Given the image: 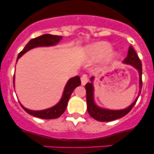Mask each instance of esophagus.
I'll return each mask as SVG.
<instances>
[{
    "instance_id": "34e87169",
    "label": "esophagus",
    "mask_w": 154,
    "mask_h": 154,
    "mask_svg": "<svg viewBox=\"0 0 154 154\" xmlns=\"http://www.w3.org/2000/svg\"><path fill=\"white\" fill-rule=\"evenodd\" d=\"M80 80H81L82 85H85L87 82H88V77H87V75H86V74H84V75L80 77Z\"/></svg>"
}]
</instances>
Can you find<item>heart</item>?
<instances>
[{
	"instance_id": "obj_1",
	"label": "heart",
	"mask_w": 154,
	"mask_h": 154,
	"mask_svg": "<svg viewBox=\"0 0 154 154\" xmlns=\"http://www.w3.org/2000/svg\"><path fill=\"white\" fill-rule=\"evenodd\" d=\"M112 48V47L110 43L107 42H99L87 48V55L90 60H100L109 54L110 60H113L118 57V54L115 52L110 53Z\"/></svg>"
}]
</instances>
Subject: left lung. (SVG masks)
Listing matches in <instances>:
<instances>
[{
	"mask_svg": "<svg viewBox=\"0 0 154 154\" xmlns=\"http://www.w3.org/2000/svg\"><path fill=\"white\" fill-rule=\"evenodd\" d=\"M123 63L125 64H130V65L133 66L134 68L137 70L139 73V84H140V91H139L138 97H137L134 102L128 106L126 109L122 110H110V109H102V108L99 107L98 106L96 105L94 100H93V80L94 77H91V83H87L85 86L86 91H87V111H88L89 114L94 119L100 122H111V121L116 120V119H120V118L123 117V116H126L131 110L132 109V108L135 105L136 102H137V99H138L139 96L140 94L142 88V64L140 61V58L137 56V53L134 51L132 46L129 47L128 52V56L126 57L125 59L123 61Z\"/></svg>",
	"mask_w": 154,
	"mask_h": 154,
	"instance_id": "obj_1",
	"label": "left lung"
}]
</instances>
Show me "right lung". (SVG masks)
Returning <instances> with one entry per match:
<instances>
[{"mask_svg": "<svg viewBox=\"0 0 154 154\" xmlns=\"http://www.w3.org/2000/svg\"><path fill=\"white\" fill-rule=\"evenodd\" d=\"M61 38H62V36H61V35H50V34H44V35H40V36L36 37L35 38H32V39H31L27 43L23 49L18 54L17 61L24 53L28 51L29 50L33 48H36V47L54 45L59 42V41ZM14 79H15V77L14 76ZM80 84H81V82H80V79L79 76H76V77L70 78L67 81V84H66L65 87H64L63 96L61 97V100L59 101V103L54 106H53V107L47 109L41 110V111H33V110H29L28 109H26L24 106H23L21 104L20 105L23 107V109L28 114L35 116V117L40 118V119H57V118L60 117L64 113V112L65 111L66 108H67V102H68L69 99H70V95L73 93L74 89L77 87H78V86H80Z\"/></svg>", "mask_w": 154, "mask_h": 154, "instance_id": "right-lung-1", "label": "right lung"}]
</instances>
